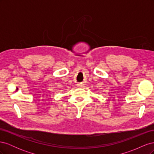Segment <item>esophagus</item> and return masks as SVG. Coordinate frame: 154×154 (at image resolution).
<instances>
[{"label": "esophagus", "instance_id": "obj_1", "mask_svg": "<svg viewBox=\"0 0 154 154\" xmlns=\"http://www.w3.org/2000/svg\"><path fill=\"white\" fill-rule=\"evenodd\" d=\"M79 87H82V85H79Z\"/></svg>", "mask_w": 154, "mask_h": 154}]
</instances>
